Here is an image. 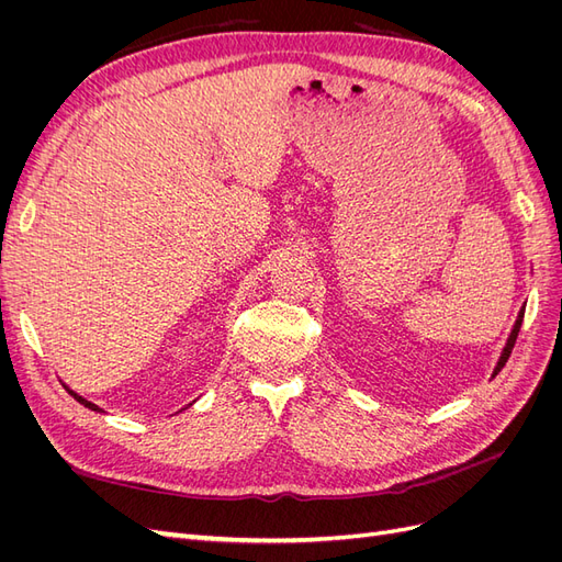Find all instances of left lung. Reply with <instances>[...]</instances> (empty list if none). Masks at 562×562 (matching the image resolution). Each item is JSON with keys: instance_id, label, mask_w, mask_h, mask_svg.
I'll list each match as a JSON object with an SVG mask.
<instances>
[{"instance_id": "obj_1", "label": "left lung", "mask_w": 562, "mask_h": 562, "mask_svg": "<svg viewBox=\"0 0 562 562\" xmlns=\"http://www.w3.org/2000/svg\"><path fill=\"white\" fill-rule=\"evenodd\" d=\"M522 314H525V307L518 312V318H516V323H514V330H512V335H508V339H506V347H504V351H502V356H499V361H497V366H495V372H492V378L497 375V372L504 368V363L508 361V356H512V349H514V345H516L518 330H520V326H522Z\"/></svg>"}]
</instances>
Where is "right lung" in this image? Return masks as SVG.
I'll list each match as a JSON object with an SVG mask.
<instances>
[{
	"label": "right lung",
	"mask_w": 562,
	"mask_h": 562,
	"mask_svg": "<svg viewBox=\"0 0 562 562\" xmlns=\"http://www.w3.org/2000/svg\"><path fill=\"white\" fill-rule=\"evenodd\" d=\"M63 386L67 389V394H70V396H72L75 401H79V403H81L83 407H89V411H95V413H103V407H98L95 403H91V401H87V398H83V396H79V394H77V391H72L70 386H67V384H63Z\"/></svg>",
	"instance_id": "obj_1"
}]
</instances>
